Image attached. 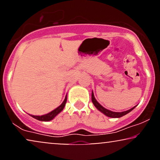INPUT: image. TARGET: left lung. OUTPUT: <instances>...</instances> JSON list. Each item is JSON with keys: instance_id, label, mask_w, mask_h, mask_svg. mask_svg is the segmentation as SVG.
Here are the masks:
<instances>
[{"instance_id": "obj_1", "label": "left lung", "mask_w": 160, "mask_h": 160, "mask_svg": "<svg viewBox=\"0 0 160 160\" xmlns=\"http://www.w3.org/2000/svg\"><path fill=\"white\" fill-rule=\"evenodd\" d=\"M92 102L93 103L94 106L97 108V109L99 110L100 112H102V113H104V115L108 116V117H111V118H120L122 117V116L126 115V114H128V113H130V112L132 111L134 108H136V106H134L133 108H131L130 110H126V111H123V112H113V111H111V110H108L106 109V108H104L103 106H102L101 104H100L98 102H97V100L96 99L95 96H94V94H93V91H92Z\"/></svg>"}]
</instances>
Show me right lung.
I'll return each mask as SVG.
<instances>
[{
    "label": "right lung",
    "mask_w": 160,
    "mask_h": 160,
    "mask_svg": "<svg viewBox=\"0 0 160 160\" xmlns=\"http://www.w3.org/2000/svg\"><path fill=\"white\" fill-rule=\"evenodd\" d=\"M66 102H67V96H65L64 102H62V104H61L60 106H58V107L56 108L55 110H52V111L50 112V113L44 114V115H42V116H33V115H30V116H32V117L34 118V119L39 120V121H43V122L51 121V120L54 119V118L56 117V116L58 115L59 113H61V112L62 111L63 109L64 108V106H65V104H66Z\"/></svg>",
    "instance_id": "obj_1"
}]
</instances>
